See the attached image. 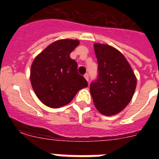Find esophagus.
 <instances>
[{
	"label": "esophagus",
	"mask_w": 159,
	"mask_h": 159,
	"mask_svg": "<svg viewBox=\"0 0 159 159\" xmlns=\"http://www.w3.org/2000/svg\"><path fill=\"white\" fill-rule=\"evenodd\" d=\"M84 78L86 79L87 81L89 80V75H88V73H86V74L84 75Z\"/></svg>",
	"instance_id": "34e87169"
}]
</instances>
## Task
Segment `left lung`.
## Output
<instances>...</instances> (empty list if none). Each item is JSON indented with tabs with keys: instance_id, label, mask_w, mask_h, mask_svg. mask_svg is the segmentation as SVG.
Masks as SVG:
<instances>
[{
	"instance_id": "obj_1",
	"label": "left lung",
	"mask_w": 159,
	"mask_h": 159,
	"mask_svg": "<svg viewBox=\"0 0 159 159\" xmlns=\"http://www.w3.org/2000/svg\"><path fill=\"white\" fill-rule=\"evenodd\" d=\"M98 75L90 84V92L97 110L105 116L123 111L131 100L136 88V77L127 60L117 49L95 43Z\"/></svg>"
}]
</instances>
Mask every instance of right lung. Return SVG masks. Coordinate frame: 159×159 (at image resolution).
<instances>
[{"mask_svg":"<svg viewBox=\"0 0 159 159\" xmlns=\"http://www.w3.org/2000/svg\"><path fill=\"white\" fill-rule=\"evenodd\" d=\"M78 40L53 42L35 58L31 67L30 80L36 96L49 107L59 108L69 103L88 82L77 71V63L70 53Z\"/></svg>","mask_w":159,"mask_h":159,"instance_id":"1","label":"right lung"}]
</instances>
